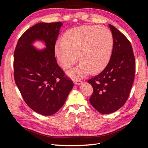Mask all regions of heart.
<instances>
[{
  "label": "heart",
  "instance_id": "1",
  "mask_svg": "<svg viewBox=\"0 0 148 148\" xmlns=\"http://www.w3.org/2000/svg\"><path fill=\"white\" fill-rule=\"evenodd\" d=\"M82 74H83V70L81 67L77 69H76V70H74L73 71H72L71 72V76L74 78L78 76H81Z\"/></svg>",
  "mask_w": 148,
  "mask_h": 148
}]
</instances>
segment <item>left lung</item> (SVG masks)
Wrapping results in <instances>:
<instances>
[{
	"label": "left lung",
	"mask_w": 148,
	"mask_h": 148,
	"mask_svg": "<svg viewBox=\"0 0 148 148\" xmlns=\"http://www.w3.org/2000/svg\"><path fill=\"white\" fill-rule=\"evenodd\" d=\"M61 22L39 23L25 32L14 52V78L24 101L40 114H55L64 104L74 84L56 63L55 47ZM36 40L47 47L32 46Z\"/></svg>",
	"instance_id": "left-lung-1"
}]
</instances>
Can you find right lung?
Listing matches in <instances>:
<instances>
[{"label":"right lung","mask_w":148,"mask_h":148,"mask_svg":"<svg viewBox=\"0 0 148 148\" xmlns=\"http://www.w3.org/2000/svg\"><path fill=\"white\" fill-rule=\"evenodd\" d=\"M113 37L111 56L104 69L88 80L93 87L90 102L97 111L109 114L120 109L129 97L136 72L131 43L121 32L109 25Z\"/></svg>","instance_id":"obj_1"}]
</instances>
